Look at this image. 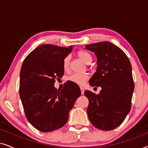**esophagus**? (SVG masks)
Masks as SVG:
<instances>
[{
  "label": "esophagus",
  "mask_w": 148,
  "mask_h": 148,
  "mask_svg": "<svg viewBox=\"0 0 148 148\" xmlns=\"http://www.w3.org/2000/svg\"><path fill=\"white\" fill-rule=\"evenodd\" d=\"M80 90H81V92H82V94H84V88H83V87H80Z\"/></svg>",
  "instance_id": "1"
}]
</instances>
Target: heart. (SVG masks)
Returning a JSON list of instances; mask_svg holds the SVG:
<instances>
[{
  "mask_svg": "<svg viewBox=\"0 0 148 148\" xmlns=\"http://www.w3.org/2000/svg\"><path fill=\"white\" fill-rule=\"evenodd\" d=\"M77 56L82 60L85 63L90 64L92 61V56L86 50H79L77 52ZM62 66L63 69L65 71H68L70 69V56H66L63 59L62 62ZM89 77V75L87 73H74L72 74L69 77L68 79L70 82H72L75 84L79 85V86H83L85 84V83Z\"/></svg>",
  "mask_w": 148,
  "mask_h": 148,
  "instance_id": "obj_1",
  "label": "heart"
}]
</instances>
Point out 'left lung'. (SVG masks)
Here are the masks:
<instances>
[{
	"label": "left lung",
	"instance_id": "left-lung-1",
	"mask_svg": "<svg viewBox=\"0 0 148 148\" xmlns=\"http://www.w3.org/2000/svg\"><path fill=\"white\" fill-rule=\"evenodd\" d=\"M97 56L96 72L89 81L90 86L101 87L100 94L86 90L90 122L97 129L111 131L118 127L131 108L134 82L131 64L124 52L110 42L86 46Z\"/></svg>",
	"mask_w": 148,
	"mask_h": 148
}]
</instances>
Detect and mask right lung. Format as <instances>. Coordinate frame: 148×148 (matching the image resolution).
I'll return each instance as SVG.
<instances>
[{
    "label": "right lung",
    "instance_id": "right-lung-1",
    "mask_svg": "<svg viewBox=\"0 0 148 148\" xmlns=\"http://www.w3.org/2000/svg\"><path fill=\"white\" fill-rule=\"evenodd\" d=\"M72 49L43 44L30 52L22 64L19 95L24 112L30 124L42 132L63 127L82 94L78 85L70 81L61 90L54 88L56 79L63 76V59Z\"/></svg>",
    "mask_w": 148,
    "mask_h": 148
}]
</instances>
